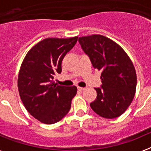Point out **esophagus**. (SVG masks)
Returning a JSON list of instances; mask_svg holds the SVG:
<instances>
[{
  "mask_svg": "<svg viewBox=\"0 0 151 151\" xmlns=\"http://www.w3.org/2000/svg\"><path fill=\"white\" fill-rule=\"evenodd\" d=\"M85 89V88H82V87H78V90L80 91H82Z\"/></svg>",
  "mask_w": 151,
  "mask_h": 151,
  "instance_id": "obj_1",
  "label": "esophagus"
}]
</instances>
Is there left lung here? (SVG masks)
I'll return each mask as SVG.
<instances>
[{"instance_id":"obj_1","label":"left lung","mask_w":151,"mask_h":151,"mask_svg":"<svg viewBox=\"0 0 151 151\" xmlns=\"http://www.w3.org/2000/svg\"><path fill=\"white\" fill-rule=\"evenodd\" d=\"M94 69L101 71V88H95L97 97L90 104L97 114L106 119L121 116L132 102L137 76L132 62L118 44L101 35L78 38Z\"/></svg>"}]
</instances>
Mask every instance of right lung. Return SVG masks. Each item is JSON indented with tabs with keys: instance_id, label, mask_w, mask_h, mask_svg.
<instances>
[{
	"instance_id": "1",
	"label": "right lung",
	"mask_w": 151,
	"mask_h": 151,
	"mask_svg": "<svg viewBox=\"0 0 151 151\" xmlns=\"http://www.w3.org/2000/svg\"><path fill=\"white\" fill-rule=\"evenodd\" d=\"M77 40L78 36L45 38L29 50L21 64L18 76L21 101L31 115L42 123L59 122L70 110L77 88L57 85L53 79L56 73H61L63 59Z\"/></svg>"
}]
</instances>
